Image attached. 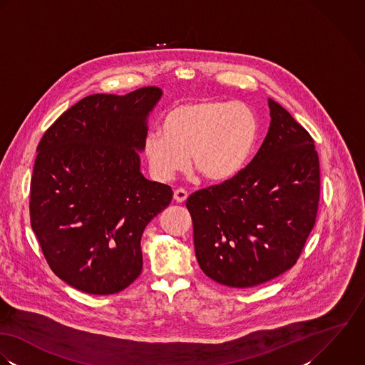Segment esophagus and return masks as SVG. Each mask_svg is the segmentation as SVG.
Returning <instances> with one entry per match:
<instances>
[{"label": "esophagus", "mask_w": 365, "mask_h": 365, "mask_svg": "<svg viewBox=\"0 0 365 365\" xmlns=\"http://www.w3.org/2000/svg\"><path fill=\"white\" fill-rule=\"evenodd\" d=\"M173 199L178 202V203H183L186 199H187V192L185 189H176L173 192Z\"/></svg>", "instance_id": "1"}]
</instances>
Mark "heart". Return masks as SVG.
<instances>
[{"label":"heart","instance_id":"obj_1","mask_svg":"<svg viewBox=\"0 0 365 365\" xmlns=\"http://www.w3.org/2000/svg\"><path fill=\"white\" fill-rule=\"evenodd\" d=\"M258 138V120L245 104L222 98H200L172 107L162 130L145 137L144 153L152 175L170 180L189 165L212 183L237 178Z\"/></svg>","mask_w":365,"mask_h":365}]
</instances>
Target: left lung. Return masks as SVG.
Returning a JSON list of instances; mask_svg holds the SVG:
<instances>
[{"label": "left lung", "instance_id": "left-lung-1", "mask_svg": "<svg viewBox=\"0 0 365 365\" xmlns=\"http://www.w3.org/2000/svg\"><path fill=\"white\" fill-rule=\"evenodd\" d=\"M268 134L232 180L195 192L186 207L202 271L221 285L252 288L291 269L316 222L319 155L310 134L268 100Z\"/></svg>", "mask_w": 365, "mask_h": 365}]
</instances>
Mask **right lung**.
Here are the masks:
<instances>
[{
    "label": "right lung",
    "mask_w": 365,
    "mask_h": 365,
    "mask_svg": "<svg viewBox=\"0 0 365 365\" xmlns=\"http://www.w3.org/2000/svg\"><path fill=\"white\" fill-rule=\"evenodd\" d=\"M160 96L153 86L87 96L39 141L31 225L53 274L78 291L117 293L143 271V232L173 196L140 170L146 117Z\"/></svg>",
    "instance_id": "right-lung-1"
}]
</instances>
